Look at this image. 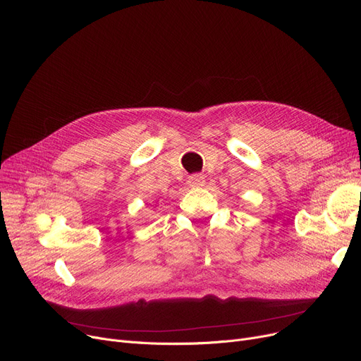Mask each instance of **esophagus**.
<instances>
[{"instance_id": "34e87169", "label": "esophagus", "mask_w": 361, "mask_h": 361, "mask_svg": "<svg viewBox=\"0 0 361 361\" xmlns=\"http://www.w3.org/2000/svg\"><path fill=\"white\" fill-rule=\"evenodd\" d=\"M189 184L192 187H202L205 185V177L200 176V174H195L192 177H189Z\"/></svg>"}]
</instances>
